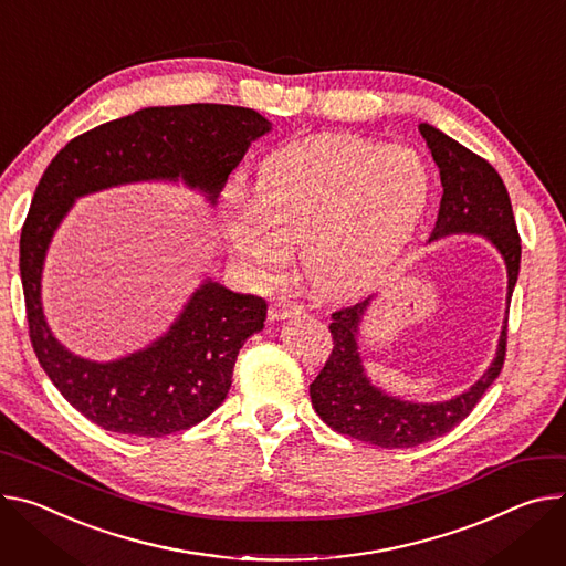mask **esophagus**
I'll return each instance as SVG.
<instances>
[{
    "label": "esophagus",
    "instance_id": "34e87169",
    "mask_svg": "<svg viewBox=\"0 0 566 566\" xmlns=\"http://www.w3.org/2000/svg\"><path fill=\"white\" fill-rule=\"evenodd\" d=\"M304 312L302 302H295L293 297H280L271 304L269 310V318L271 321H286V318H293V316H300Z\"/></svg>",
    "mask_w": 566,
    "mask_h": 566
}]
</instances>
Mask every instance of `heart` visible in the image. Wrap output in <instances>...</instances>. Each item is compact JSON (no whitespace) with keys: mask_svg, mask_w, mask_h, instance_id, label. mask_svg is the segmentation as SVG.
I'll list each match as a JSON object with an SVG mask.
<instances>
[{"mask_svg":"<svg viewBox=\"0 0 566 566\" xmlns=\"http://www.w3.org/2000/svg\"><path fill=\"white\" fill-rule=\"evenodd\" d=\"M429 193V169L416 150L316 135L266 156L254 176V202L232 200L223 228L254 280L277 282L295 243H304L310 282L347 297L413 239Z\"/></svg>","mask_w":566,"mask_h":566,"instance_id":"obj_1","label":"heart"}]
</instances>
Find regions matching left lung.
<instances>
[{"label":"left lung","instance_id":"1","mask_svg":"<svg viewBox=\"0 0 566 566\" xmlns=\"http://www.w3.org/2000/svg\"><path fill=\"white\" fill-rule=\"evenodd\" d=\"M431 156L440 169L442 200L431 239L470 232L488 237L503 254L507 266V304L517 284L522 262V239L507 189L496 169L476 153L458 144L429 124H420ZM370 300L332 314V354L321 375L310 386L312 403L321 420L354 440L381 449L418 447L449 433L465 420L483 392L499 377L505 361L507 318L499 338L496 356L488 373L468 390L442 403H413L388 397L375 388L361 366L356 334Z\"/></svg>","mask_w":566,"mask_h":566}]
</instances>
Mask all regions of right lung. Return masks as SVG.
<instances>
[{"mask_svg":"<svg viewBox=\"0 0 566 566\" xmlns=\"http://www.w3.org/2000/svg\"><path fill=\"white\" fill-rule=\"evenodd\" d=\"M269 130V119L239 106L144 108L74 137L42 174L20 237L29 338L49 379L96 427L163 438L202 422L226 399L237 354L264 327L269 304L208 280L160 340L119 361H85L51 336L42 316L51 237L74 198L124 182L180 178L214 202L250 142Z\"/></svg>","mask_w":566,"mask_h":566,"instance_id":"obj_1","label":"right lung"}]
</instances>
